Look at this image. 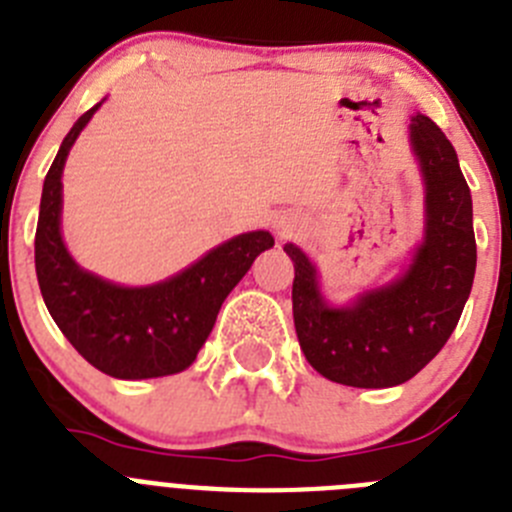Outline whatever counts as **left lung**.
I'll list each match as a JSON object with an SVG mask.
<instances>
[{"instance_id": "8db88e82", "label": "left lung", "mask_w": 512, "mask_h": 512, "mask_svg": "<svg viewBox=\"0 0 512 512\" xmlns=\"http://www.w3.org/2000/svg\"><path fill=\"white\" fill-rule=\"evenodd\" d=\"M410 146L425 182V230L400 279L354 305L330 307L310 259L295 243L284 246L295 264L292 312L302 354L330 382L382 390L413 379L449 341L472 292V194L454 146L425 115L410 120Z\"/></svg>"}]
</instances>
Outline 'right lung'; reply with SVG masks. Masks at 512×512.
<instances>
[{
	"instance_id": "1",
	"label": "right lung",
	"mask_w": 512,
	"mask_h": 512,
	"mask_svg": "<svg viewBox=\"0 0 512 512\" xmlns=\"http://www.w3.org/2000/svg\"><path fill=\"white\" fill-rule=\"evenodd\" d=\"M99 104L74 122L43 182L35 230L40 295L63 336L99 372L115 379L184 372L205 346L230 289L246 277L259 253L274 246V238L266 230L235 235L151 287H120L81 269L61 238V174Z\"/></svg>"
}]
</instances>
